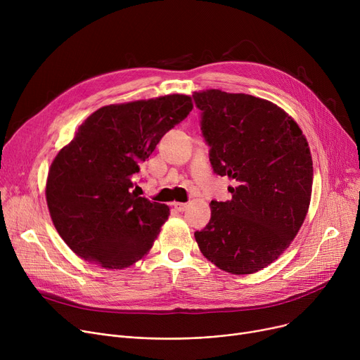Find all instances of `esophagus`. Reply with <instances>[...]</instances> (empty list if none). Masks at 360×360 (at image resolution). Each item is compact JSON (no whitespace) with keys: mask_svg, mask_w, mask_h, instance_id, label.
<instances>
[{"mask_svg":"<svg viewBox=\"0 0 360 360\" xmlns=\"http://www.w3.org/2000/svg\"><path fill=\"white\" fill-rule=\"evenodd\" d=\"M172 205L176 212H185L188 209V204H185V202H174Z\"/></svg>","mask_w":360,"mask_h":360,"instance_id":"esophagus-1","label":"esophagus"}]
</instances>
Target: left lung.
I'll list each match as a JSON object with an SVG mask.
<instances>
[{
	"label": "left lung",
	"mask_w": 360,
	"mask_h": 360,
	"mask_svg": "<svg viewBox=\"0 0 360 360\" xmlns=\"http://www.w3.org/2000/svg\"><path fill=\"white\" fill-rule=\"evenodd\" d=\"M214 174L235 179L232 200L212 201V219L194 233L202 255L232 274L276 261L304 223L312 193L308 141L277 105L245 93L195 91Z\"/></svg>",
	"instance_id": "left-lung-1"
}]
</instances>
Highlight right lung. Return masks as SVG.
<instances>
[{
	"mask_svg": "<svg viewBox=\"0 0 360 360\" xmlns=\"http://www.w3.org/2000/svg\"><path fill=\"white\" fill-rule=\"evenodd\" d=\"M193 109L186 94L108 105L51 163L46 202L56 232L83 259L127 269L153 247L169 207L136 194L140 165Z\"/></svg>",
	"mask_w": 360,
	"mask_h": 360,
	"instance_id": "1",
	"label": "right lung"
}]
</instances>
